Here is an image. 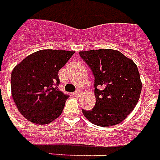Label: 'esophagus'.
Listing matches in <instances>:
<instances>
[{
    "label": "esophagus",
    "instance_id": "34e87169",
    "mask_svg": "<svg viewBox=\"0 0 160 160\" xmlns=\"http://www.w3.org/2000/svg\"><path fill=\"white\" fill-rule=\"evenodd\" d=\"M74 95H75V96H76V97H79V96H80V90H77V91H75V92H74Z\"/></svg>",
    "mask_w": 160,
    "mask_h": 160
}]
</instances>
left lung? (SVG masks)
I'll use <instances>...</instances> for the list:
<instances>
[{"label":"left lung","instance_id":"1","mask_svg":"<svg viewBox=\"0 0 160 160\" xmlns=\"http://www.w3.org/2000/svg\"><path fill=\"white\" fill-rule=\"evenodd\" d=\"M79 55L92 72L96 98L93 109L82 110L84 116L100 127L120 123L134 110L141 95L137 66L114 49L80 51Z\"/></svg>","mask_w":160,"mask_h":160}]
</instances>
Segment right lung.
I'll list each match as a JSON object with an SVG mask.
<instances>
[{
  "label": "right lung",
  "instance_id": "right-lung-1",
  "mask_svg": "<svg viewBox=\"0 0 160 160\" xmlns=\"http://www.w3.org/2000/svg\"><path fill=\"white\" fill-rule=\"evenodd\" d=\"M73 54V51L42 49L26 57L13 68L12 98L27 120L47 124L62 114L68 96L58 89V72Z\"/></svg>",
  "mask_w": 160,
  "mask_h": 160
}]
</instances>
